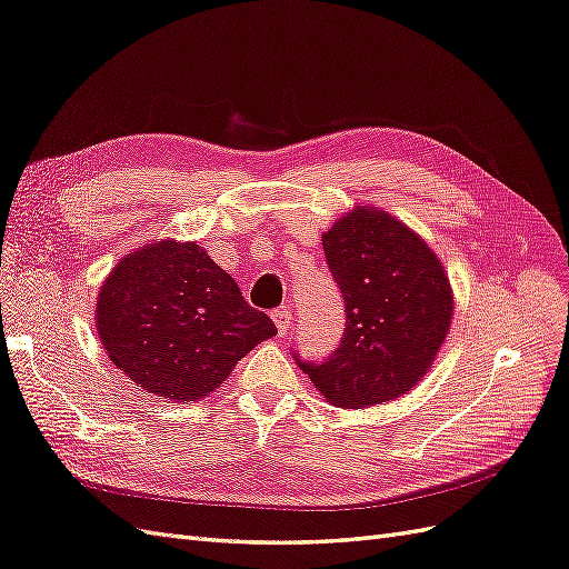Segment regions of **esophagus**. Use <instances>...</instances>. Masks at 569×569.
I'll use <instances>...</instances> for the list:
<instances>
[{
	"mask_svg": "<svg viewBox=\"0 0 569 569\" xmlns=\"http://www.w3.org/2000/svg\"><path fill=\"white\" fill-rule=\"evenodd\" d=\"M272 320H274V326H278V332L284 335L295 318H291L289 309H278V311H272Z\"/></svg>",
	"mask_w": 569,
	"mask_h": 569,
	"instance_id": "obj_1",
	"label": "esophagus"
}]
</instances>
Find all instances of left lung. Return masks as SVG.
<instances>
[{
    "label": "left lung",
    "instance_id": "8db88e82",
    "mask_svg": "<svg viewBox=\"0 0 569 569\" xmlns=\"http://www.w3.org/2000/svg\"><path fill=\"white\" fill-rule=\"evenodd\" d=\"M345 299V332L330 357L295 361L345 409L409 392L433 363L452 318V289L428 243L390 212L359 206L322 234Z\"/></svg>",
    "mask_w": 569,
    "mask_h": 569
}]
</instances>
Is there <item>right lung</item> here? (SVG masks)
Instances as JSON below:
<instances>
[{"instance_id": "obj_1", "label": "right lung", "mask_w": 569, "mask_h": 569, "mask_svg": "<svg viewBox=\"0 0 569 569\" xmlns=\"http://www.w3.org/2000/svg\"><path fill=\"white\" fill-rule=\"evenodd\" d=\"M96 328L112 363L138 388L196 402L274 322L241 297L239 284L203 247L158 241L119 260L96 303Z\"/></svg>"}]
</instances>
